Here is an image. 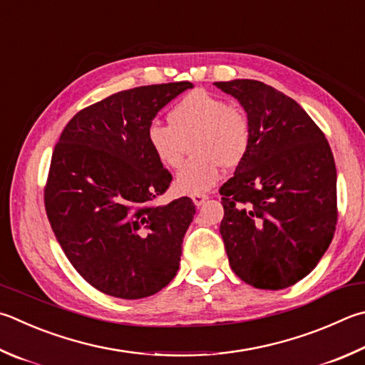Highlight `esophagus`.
Listing matches in <instances>:
<instances>
[{
  "label": "esophagus",
  "instance_id": "1",
  "mask_svg": "<svg viewBox=\"0 0 365 365\" xmlns=\"http://www.w3.org/2000/svg\"><path fill=\"white\" fill-rule=\"evenodd\" d=\"M191 200H193L195 205H197V207H200V205H202L205 201H207V195H202V193L193 195V196H191Z\"/></svg>",
  "mask_w": 365,
  "mask_h": 365
}]
</instances>
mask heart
<instances>
[{
    "label": "heart",
    "mask_w": 365,
    "mask_h": 365,
    "mask_svg": "<svg viewBox=\"0 0 365 365\" xmlns=\"http://www.w3.org/2000/svg\"><path fill=\"white\" fill-rule=\"evenodd\" d=\"M169 125L151 124L147 145L161 165L178 169L187 143L195 158L183 165L175 178L180 193L200 195L220 180L222 164L236 168L250 147V123L240 108L228 101L205 92L191 91L180 98L168 115Z\"/></svg>",
    "instance_id": "1"
}]
</instances>
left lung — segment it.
<instances>
[{
    "label": "left lung",
    "instance_id": "1",
    "mask_svg": "<svg viewBox=\"0 0 365 365\" xmlns=\"http://www.w3.org/2000/svg\"><path fill=\"white\" fill-rule=\"evenodd\" d=\"M241 103L250 147L220 188L230 267L257 289L309 274L332 242L336 169L322 130L294 98L255 79L214 83Z\"/></svg>",
    "mask_w": 365,
    "mask_h": 365
}]
</instances>
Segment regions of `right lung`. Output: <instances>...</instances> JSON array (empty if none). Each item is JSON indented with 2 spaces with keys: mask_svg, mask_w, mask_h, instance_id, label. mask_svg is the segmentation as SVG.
Listing matches in <instances>:
<instances>
[{
  "mask_svg": "<svg viewBox=\"0 0 365 365\" xmlns=\"http://www.w3.org/2000/svg\"><path fill=\"white\" fill-rule=\"evenodd\" d=\"M190 81L142 86L84 108L52 153L46 214L75 269L101 292L137 300L174 279L196 207L183 196L165 205L172 175L147 145V130Z\"/></svg>",
  "mask_w": 365,
  "mask_h": 365,
  "instance_id": "obj_1",
  "label": "right lung"
}]
</instances>
